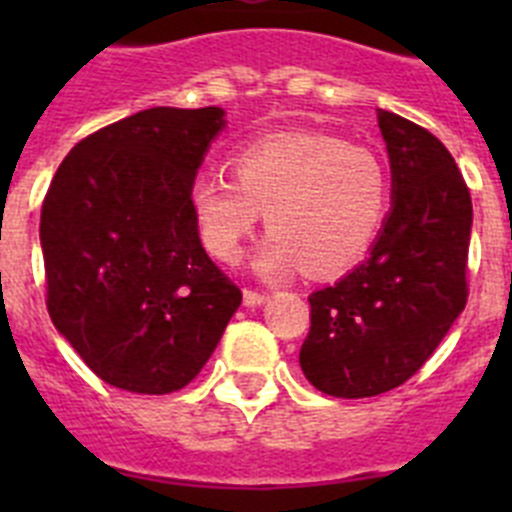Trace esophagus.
<instances>
[{
    "label": "esophagus",
    "mask_w": 512,
    "mask_h": 512,
    "mask_svg": "<svg viewBox=\"0 0 512 512\" xmlns=\"http://www.w3.org/2000/svg\"><path fill=\"white\" fill-rule=\"evenodd\" d=\"M266 300H269L266 292H256V289H246V292H243V305L246 307H259L264 305Z\"/></svg>",
    "instance_id": "34e87169"
}]
</instances>
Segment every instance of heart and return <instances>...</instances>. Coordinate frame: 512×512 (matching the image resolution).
<instances>
[{"label": "heart", "instance_id": "heart-1", "mask_svg": "<svg viewBox=\"0 0 512 512\" xmlns=\"http://www.w3.org/2000/svg\"><path fill=\"white\" fill-rule=\"evenodd\" d=\"M233 179L202 174L189 210L205 251L220 264L241 259L264 212L271 230L253 256L266 279L305 269L336 277L372 251L390 212V176L364 146L310 130L271 133L233 153Z\"/></svg>", "mask_w": 512, "mask_h": 512}]
</instances>
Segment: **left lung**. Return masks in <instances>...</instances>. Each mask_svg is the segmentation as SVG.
<instances>
[{
	"label": "left lung",
	"instance_id": "8db88e82",
	"mask_svg": "<svg viewBox=\"0 0 512 512\" xmlns=\"http://www.w3.org/2000/svg\"><path fill=\"white\" fill-rule=\"evenodd\" d=\"M392 171V207L369 259L312 292L300 348L307 382L359 400L408 382L467 305L472 197L441 140L377 112Z\"/></svg>",
	"mask_w": 512,
	"mask_h": 512
}]
</instances>
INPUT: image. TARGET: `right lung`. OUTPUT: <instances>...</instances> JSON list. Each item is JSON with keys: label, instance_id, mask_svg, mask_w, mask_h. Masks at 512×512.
Wrapping results in <instances>:
<instances>
[{"label": "right lung", "instance_id": "1", "mask_svg": "<svg viewBox=\"0 0 512 512\" xmlns=\"http://www.w3.org/2000/svg\"><path fill=\"white\" fill-rule=\"evenodd\" d=\"M223 128V107L135 112L76 143L45 194L48 312L112 387H187L241 305L189 210V187Z\"/></svg>", "mask_w": 512, "mask_h": 512}]
</instances>
